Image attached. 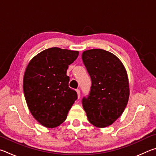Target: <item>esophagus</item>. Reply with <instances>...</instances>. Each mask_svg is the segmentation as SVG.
Masks as SVG:
<instances>
[{
  "mask_svg": "<svg viewBox=\"0 0 156 156\" xmlns=\"http://www.w3.org/2000/svg\"><path fill=\"white\" fill-rule=\"evenodd\" d=\"M76 92H77V94H78V98H80V89H76Z\"/></svg>",
  "mask_w": 156,
  "mask_h": 156,
  "instance_id": "esophagus-1",
  "label": "esophagus"
}]
</instances>
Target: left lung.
I'll return each instance as SVG.
<instances>
[{
	"label": "left lung",
	"mask_w": 156,
	"mask_h": 156,
	"mask_svg": "<svg viewBox=\"0 0 156 156\" xmlns=\"http://www.w3.org/2000/svg\"><path fill=\"white\" fill-rule=\"evenodd\" d=\"M82 58L91 80L90 93L83 98V109L89 122L96 127H106L122 115L127 105L126 71L117 56L104 49L87 50Z\"/></svg>",
	"instance_id": "left-lung-1"
}]
</instances>
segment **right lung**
Masks as SVG:
<instances>
[{"mask_svg": "<svg viewBox=\"0 0 156 156\" xmlns=\"http://www.w3.org/2000/svg\"><path fill=\"white\" fill-rule=\"evenodd\" d=\"M78 51L51 47L39 53L29 62L23 78V91L34 118L47 128L64 122L77 99L69 87V65L77 58Z\"/></svg>", "mask_w": 156, "mask_h": 156, "instance_id": "1", "label": "right lung"}]
</instances>
